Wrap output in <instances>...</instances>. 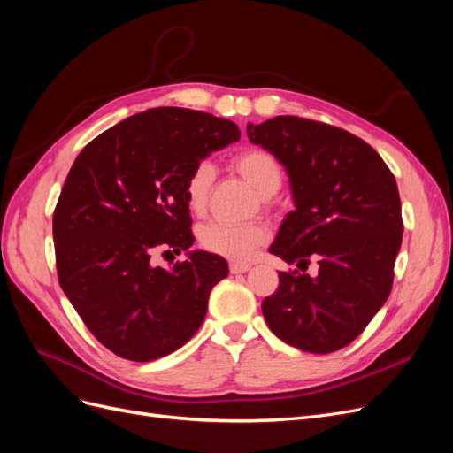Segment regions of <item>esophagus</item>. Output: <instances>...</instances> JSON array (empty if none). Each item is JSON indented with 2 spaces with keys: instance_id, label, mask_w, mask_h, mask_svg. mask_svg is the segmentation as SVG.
Returning a JSON list of instances; mask_svg holds the SVG:
<instances>
[{
  "instance_id": "esophagus-1",
  "label": "esophagus",
  "mask_w": 453,
  "mask_h": 453,
  "mask_svg": "<svg viewBox=\"0 0 453 453\" xmlns=\"http://www.w3.org/2000/svg\"><path fill=\"white\" fill-rule=\"evenodd\" d=\"M228 268H230L232 273H243V272H248L251 268V265H248V263H230Z\"/></svg>"
}]
</instances>
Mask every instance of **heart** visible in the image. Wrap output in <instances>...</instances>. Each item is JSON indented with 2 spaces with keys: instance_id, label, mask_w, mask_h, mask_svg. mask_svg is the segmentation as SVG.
Returning <instances> with one entry per match:
<instances>
[{
  "instance_id": "obj_1",
  "label": "heart",
  "mask_w": 453,
  "mask_h": 453,
  "mask_svg": "<svg viewBox=\"0 0 453 453\" xmlns=\"http://www.w3.org/2000/svg\"><path fill=\"white\" fill-rule=\"evenodd\" d=\"M232 168L257 190L260 202L270 210L272 195H276L283 185V168L276 155L263 147H245L232 157ZM213 180L215 168L205 160L188 172L183 183V198L190 213L202 215L208 208ZM266 240L268 230L260 223L225 225L211 221L198 228L200 248L230 260H250Z\"/></svg>"
}]
</instances>
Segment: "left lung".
Instances as JSON below:
<instances>
[{
	"mask_svg": "<svg viewBox=\"0 0 453 453\" xmlns=\"http://www.w3.org/2000/svg\"><path fill=\"white\" fill-rule=\"evenodd\" d=\"M250 140L289 172L296 210L270 253L318 276L280 272L263 300L270 331L303 351L333 353L357 338L386 303L403 242L401 198L388 164L357 135L280 115L248 125Z\"/></svg>",
	"mask_w": 453,
	"mask_h": 453,
	"instance_id": "1",
	"label": "left lung"
}]
</instances>
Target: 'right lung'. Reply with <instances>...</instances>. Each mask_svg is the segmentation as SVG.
<instances>
[{"label":"right lung","instance_id":"obj_1","mask_svg":"<svg viewBox=\"0 0 453 453\" xmlns=\"http://www.w3.org/2000/svg\"><path fill=\"white\" fill-rule=\"evenodd\" d=\"M238 140L232 120L157 107L105 130L75 158L52 215L58 281L119 357L155 361L200 328L211 289L228 276L226 260L196 251L164 270L153 255L193 245L185 177Z\"/></svg>","mask_w":453,"mask_h":453}]
</instances>
